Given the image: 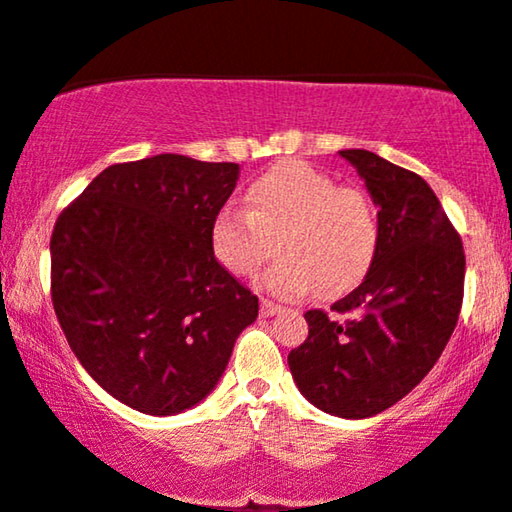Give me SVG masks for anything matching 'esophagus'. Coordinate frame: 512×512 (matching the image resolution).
Segmentation results:
<instances>
[{
	"instance_id": "1",
	"label": "esophagus",
	"mask_w": 512,
	"mask_h": 512,
	"mask_svg": "<svg viewBox=\"0 0 512 512\" xmlns=\"http://www.w3.org/2000/svg\"><path fill=\"white\" fill-rule=\"evenodd\" d=\"M278 312H283L281 304H276V302H271V300H262V307H260V314L262 316H274Z\"/></svg>"
}]
</instances>
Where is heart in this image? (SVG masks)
Masks as SVG:
<instances>
[{"label": "heart", "instance_id": "1", "mask_svg": "<svg viewBox=\"0 0 512 512\" xmlns=\"http://www.w3.org/2000/svg\"><path fill=\"white\" fill-rule=\"evenodd\" d=\"M248 208L226 203L215 215L210 243L234 276H255L274 255L262 283L271 293L338 297L371 269L378 219L364 193L347 189L300 160L278 163L250 184Z\"/></svg>", "mask_w": 512, "mask_h": 512}]
</instances>
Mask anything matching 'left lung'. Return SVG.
<instances>
[{"label":"left lung","instance_id":"1","mask_svg":"<svg viewBox=\"0 0 512 512\" xmlns=\"http://www.w3.org/2000/svg\"><path fill=\"white\" fill-rule=\"evenodd\" d=\"M378 205V252L359 288L309 309V335L288 354L316 409L368 418L390 409L437 364L463 304L465 252L456 226L416 172L371 151H340Z\"/></svg>","mask_w":512,"mask_h":512}]
</instances>
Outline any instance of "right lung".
<instances>
[{
  "label": "right lung",
  "mask_w": 512,
  "mask_h": 512,
  "mask_svg": "<svg viewBox=\"0 0 512 512\" xmlns=\"http://www.w3.org/2000/svg\"><path fill=\"white\" fill-rule=\"evenodd\" d=\"M236 163L186 155L106 167L51 234V302L70 349L108 394L172 416L215 390L260 300L217 262L215 215Z\"/></svg>",
  "instance_id": "obj_1"
}]
</instances>
